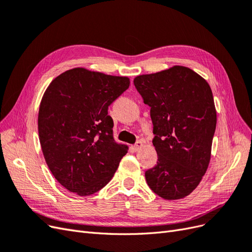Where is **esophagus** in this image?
Wrapping results in <instances>:
<instances>
[{"mask_svg":"<svg viewBox=\"0 0 252 252\" xmlns=\"http://www.w3.org/2000/svg\"><path fill=\"white\" fill-rule=\"evenodd\" d=\"M143 147V143L141 142V141H138L136 142L133 146H132V149L134 150V151H139L141 148Z\"/></svg>","mask_w":252,"mask_h":252,"instance_id":"34e87169","label":"esophagus"}]
</instances>
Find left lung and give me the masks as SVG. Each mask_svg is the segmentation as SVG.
I'll list each match as a JSON object with an SVG mask.
<instances>
[{"instance_id":"obj_1","label":"left lung","mask_w":252,"mask_h":252,"mask_svg":"<svg viewBox=\"0 0 252 252\" xmlns=\"http://www.w3.org/2000/svg\"><path fill=\"white\" fill-rule=\"evenodd\" d=\"M150 107L158 154L154 168L145 172L150 189L165 200L191 193L208 168L217 110L205 79L184 66H173L133 80Z\"/></svg>"}]
</instances>
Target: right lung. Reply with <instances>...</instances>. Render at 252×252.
Masks as SVG:
<instances>
[{
  "instance_id": "1",
  "label": "right lung",
  "mask_w": 252,
  "mask_h": 252,
  "mask_svg": "<svg viewBox=\"0 0 252 252\" xmlns=\"http://www.w3.org/2000/svg\"><path fill=\"white\" fill-rule=\"evenodd\" d=\"M129 78L86 68L53 80L40 104L37 129L53 177L71 192L94 194L107 185L128 147L113 139L108 106L129 87Z\"/></svg>"
}]
</instances>
